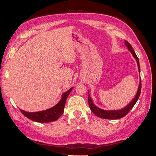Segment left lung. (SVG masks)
Returning a JSON list of instances; mask_svg holds the SVG:
<instances>
[{
  "label": "left lung",
  "instance_id": "1",
  "mask_svg": "<svg viewBox=\"0 0 156 156\" xmlns=\"http://www.w3.org/2000/svg\"><path fill=\"white\" fill-rule=\"evenodd\" d=\"M125 44H126V46H127L128 49H129L131 53H132L133 56L134 57V58L136 59V62H137L138 70H139V72H140V64H139V59L138 58L137 55H136V54L135 53L134 51H133L132 46H131L130 44L126 40H125ZM140 91H141V80L140 81V84H139V86H138L137 94H136V97H134V99H133L132 101L127 106H126L125 108L121 109V110H120L107 111V110H101V109L97 108V106L94 104L93 102H92V100L91 99L90 96L89 92H88V104H89L90 108L91 111L98 117H100V118L105 119H121V118H122V117H123L126 115V114L131 110V109H132L133 106H134L136 103L137 102L139 97H140Z\"/></svg>",
  "mask_w": 156,
  "mask_h": 156
}]
</instances>
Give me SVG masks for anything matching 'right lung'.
Here are the masks:
<instances>
[{
    "label": "right lung",
    "mask_w": 156,
    "mask_h": 156,
    "mask_svg": "<svg viewBox=\"0 0 156 156\" xmlns=\"http://www.w3.org/2000/svg\"><path fill=\"white\" fill-rule=\"evenodd\" d=\"M73 88H71L69 90L63 94L62 97L59 102L55 105L54 107L48 110L37 112H27L20 110L22 114L25 116L27 118L33 121L39 122H49L56 121L58 119L62 114L64 112V106L66 101Z\"/></svg>",
    "instance_id": "add662e5"
}]
</instances>
